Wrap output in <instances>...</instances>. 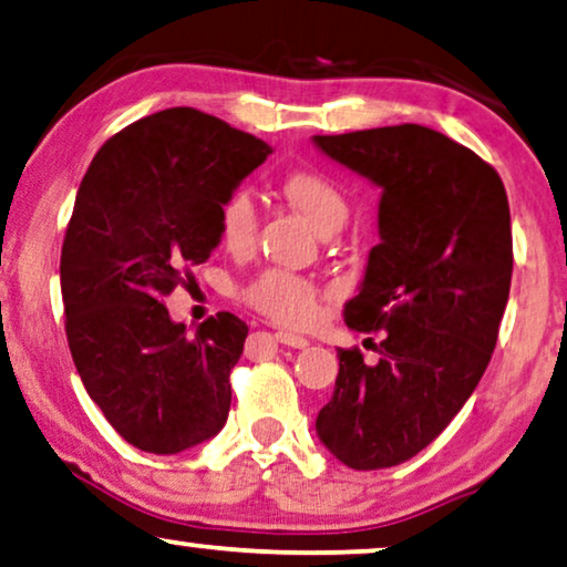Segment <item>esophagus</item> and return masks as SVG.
Segmentation results:
<instances>
[{
  "label": "esophagus",
  "instance_id": "obj_1",
  "mask_svg": "<svg viewBox=\"0 0 567 567\" xmlns=\"http://www.w3.org/2000/svg\"><path fill=\"white\" fill-rule=\"evenodd\" d=\"M275 339L279 344L292 347V350H306V347H308V339L300 337V334H292V331H277Z\"/></svg>",
  "mask_w": 567,
  "mask_h": 567
}]
</instances>
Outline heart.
I'll return each instance as SVG.
<instances>
[{"mask_svg": "<svg viewBox=\"0 0 567 567\" xmlns=\"http://www.w3.org/2000/svg\"><path fill=\"white\" fill-rule=\"evenodd\" d=\"M290 205L319 233H337L350 217L342 186L321 171H292L282 181ZM225 248L244 254L259 233V207L248 188H236L217 209ZM244 300L279 323H306L316 313V288L288 269H264L244 288Z\"/></svg>", "mask_w": 567, "mask_h": 567, "instance_id": "heart-1", "label": "heart"}]
</instances>
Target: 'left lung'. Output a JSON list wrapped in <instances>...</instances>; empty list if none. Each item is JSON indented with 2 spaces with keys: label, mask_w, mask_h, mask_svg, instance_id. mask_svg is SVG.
Returning <instances> with one entry per match:
<instances>
[{
  "label": "left lung",
  "mask_w": 567,
  "mask_h": 567,
  "mask_svg": "<svg viewBox=\"0 0 567 567\" xmlns=\"http://www.w3.org/2000/svg\"><path fill=\"white\" fill-rule=\"evenodd\" d=\"M313 145L381 188V244L344 321L383 329L375 362L337 350L316 433L352 470H386L446 430L493 358L513 271L508 196L493 165L420 124Z\"/></svg>",
  "instance_id": "obj_1"
}]
</instances>
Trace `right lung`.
<instances>
[{
  "label": "right lung",
  "mask_w": 567,
  "mask_h": 567,
  "mask_svg": "<svg viewBox=\"0 0 567 567\" xmlns=\"http://www.w3.org/2000/svg\"><path fill=\"white\" fill-rule=\"evenodd\" d=\"M271 147L196 109L121 130L82 178L62 246L66 342L113 430L147 454L220 433L248 327L228 311L186 334L163 306L220 244L217 209Z\"/></svg>",
  "instance_id": "1"
}]
</instances>
